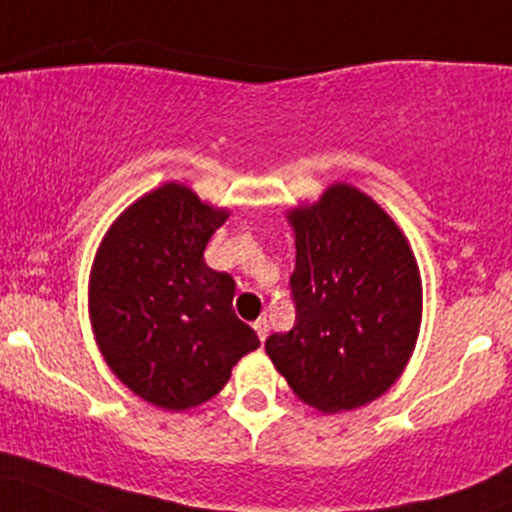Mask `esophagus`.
<instances>
[{
  "mask_svg": "<svg viewBox=\"0 0 512 512\" xmlns=\"http://www.w3.org/2000/svg\"><path fill=\"white\" fill-rule=\"evenodd\" d=\"M252 328L257 330V338H260L262 342L267 340V333H269V325H267V318H257L255 323H252Z\"/></svg>",
  "mask_w": 512,
  "mask_h": 512,
  "instance_id": "obj_1",
  "label": "esophagus"
}]
</instances>
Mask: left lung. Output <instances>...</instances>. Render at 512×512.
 I'll return each mask as SVG.
<instances>
[{
    "label": "left lung",
    "instance_id": "obj_1",
    "mask_svg": "<svg viewBox=\"0 0 512 512\" xmlns=\"http://www.w3.org/2000/svg\"><path fill=\"white\" fill-rule=\"evenodd\" d=\"M296 233V323L265 342L291 391L323 413L352 411L403 374L423 318V284L406 235L350 184L289 211Z\"/></svg>",
    "mask_w": 512,
    "mask_h": 512
}]
</instances>
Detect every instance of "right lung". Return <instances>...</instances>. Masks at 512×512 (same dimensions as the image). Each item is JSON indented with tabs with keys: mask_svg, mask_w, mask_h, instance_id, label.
<instances>
[{
	"mask_svg": "<svg viewBox=\"0 0 512 512\" xmlns=\"http://www.w3.org/2000/svg\"><path fill=\"white\" fill-rule=\"evenodd\" d=\"M226 218L167 182L111 223L94 257L89 318L101 355L128 389L165 411L209 401L238 359L260 347L233 311V277L204 262Z\"/></svg>",
	"mask_w": 512,
	"mask_h": 512,
	"instance_id": "right-lung-1",
	"label": "right lung"
}]
</instances>
